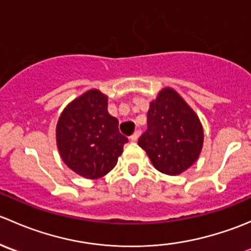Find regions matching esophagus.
Listing matches in <instances>:
<instances>
[{"label":"esophagus","mask_w":251,"mask_h":251,"mask_svg":"<svg viewBox=\"0 0 251 251\" xmlns=\"http://www.w3.org/2000/svg\"><path fill=\"white\" fill-rule=\"evenodd\" d=\"M140 135H141V131H140V130H136L135 132H133L132 135H131V137H130L131 141L136 142V141L138 140V137H140Z\"/></svg>","instance_id":"obj_1"}]
</instances>
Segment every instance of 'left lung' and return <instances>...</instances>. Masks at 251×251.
Here are the masks:
<instances>
[{"mask_svg": "<svg viewBox=\"0 0 251 251\" xmlns=\"http://www.w3.org/2000/svg\"><path fill=\"white\" fill-rule=\"evenodd\" d=\"M198 116L173 88H164L147 114V130L138 146L160 173L178 175L189 168L203 147Z\"/></svg>", "mask_w": 251, "mask_h": 251, "instance_id": "8db88e82", "label": "left lung"}]
</instances>
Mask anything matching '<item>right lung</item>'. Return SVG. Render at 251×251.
I'll use <instances>...</instances> for the list:
<instances>
[{
	"mask_svg": "<svg viewBox=\"0 0 251 251\" xmlns=\"http://www.w3.org/2000/svg\"><path fill=\"white\" fill-rule=\"evenodd\" d=\"M128 138L118 119L108 113V98L97 90L70 103L57 124V146L63 161L86 178H100L113 170Z\"/></svg>",
	"mask_w": 251,
	"mask_h": 251,
	"instance_id": "obj_1",
	"label": "right lung"
}]
</instances>
